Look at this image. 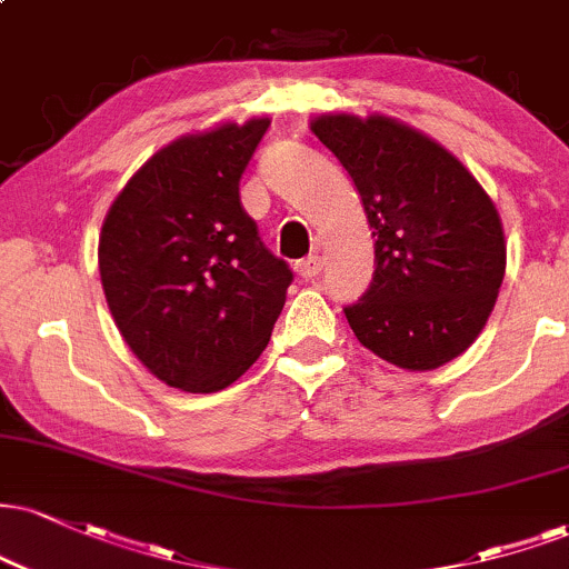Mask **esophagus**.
Returning a JSON list of instances; mask_svg holds the SVG:
<instances>
[{
    "mask_svg": "<svg viewBox=\"0 0 569 569\" xmlns=\"http://www.w3.org/2000/svg\"><path fill=\"white\" fill-rule=\"evenodd\" d=\"M293 270H297L299 278L315 280L320 276V270H323V262H320V257H307V259H302V262L293 264Z\"/></svg>",
    "mask_w": 569,
    "mask_h": 569,
    "instance_id": "esophagus-1",
    "label": "esophagus"
}]
</instances>
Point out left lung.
Listing matches in <instances>:
<instances>
[{
	"instance_id": "left-lung-1",
	"label": "left lung",
	"mask_w": 569,
	"mask_h": 569,
	"mask_svg": "<svg viewBox=\"0 0 569 569\" xmlns=\"http://www.w3.org/2000/svg\"><path fill=\"white\" fill-rule=\"evenodd\" d=\"M310 129L358 188L376 270L345 307L355 337L406 371H435L480 337L506 272L496 203L440 142L392 116H315Z\"/></svg>"
}]
</instances>
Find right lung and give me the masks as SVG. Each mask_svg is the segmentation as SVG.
Wrapping results in <instances>:
<instances>
[{
  "label": "right lung",
  "mask_w": 569,
  "mask_h": 569,
  "mask_svg": "<svg viewBox=\"0 0 569 569\" xmlns=\"http://www.w3.org/2000/svg\"><path fill=\"white\" fill-rule=\"evenodd\" d=\"M267 127L262 116L177 137L129 177L102 222L113 323L137 360L182 392H219L254 366L293 280L238 193Z\"/></svg>",
  "instance_id": "right-lung-1"
}]
</instances>
